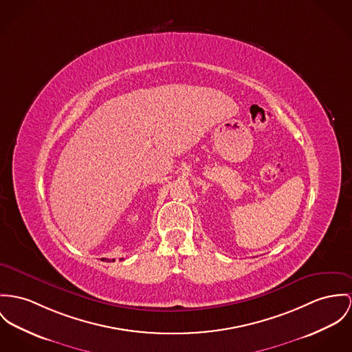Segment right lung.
Instances as JSON below:
<instances>
[{
    "mask_svg": "<svg viewBox=\"0 0 352 352\" xmlns=\"http://www.w3.org/2000/svg\"><path fill=\"white\" fill-rule=\"evenodd\" d=\"M103 260H106V258H103ZM106 261H107V263H111V261H115V260L112 258V260H106Z\"/></svg>",
    "mask_w": 352,
    "mask_h": 352,
    "instance_id": "1",
    "label": "right lung"
}]
</instances>
